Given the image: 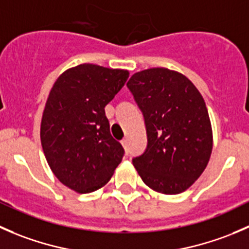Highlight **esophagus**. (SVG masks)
Masks as SVG:
<instances>
[{
    "mask_svg": "<svg viewBox=\"0 0 249 249\" xmlns=\"http://www.w3.org/2000/svg\"><path fill=\"white\" fill-rule=\"evenodd\" d=\"M122 144H123V147L126 148V147H127V139L123 140V141H122Z\"/></svg>",
    "mask_w": 249,
    "mask_h": 249,
    "instance_id": "34e87169",
    "label": "esophagus"
}]
</instances>
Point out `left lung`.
<instances>
[{
    "instance_id": "8db88e82",
    "label": "left lung",
    "mask_w": 249,
    "mask_h": 249,
    "mask_svg": "<svg viewBox=\"0 0 249 249\" xmlns=\"http://www.w3.org/2000/svg\"><path fill=\"white\" fill-rule=\"evenodd\" d=\"M144 117L148 144L132 159L143 182L158 193L175 195L201 176L213 147L205 100L182 73L164 67L135 73L127 82Z\"/></svg>"
}]
</instances>
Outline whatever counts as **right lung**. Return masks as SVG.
Masks as SVG:
<instances>
[{"label": "right lung", "mask_w": 249, "mask_h": 249, "mask_svg": "<svg viewBox=\"0 0 249 249\" xmlns=\"http://www.w3.org/2000/svg\"><path fill=\"white\" fill-rule=\"evenodd\" d=\"M129 78L126 70L82 64L66 70L48 96L41 143L53 173L70 189L92 193L110 179L124 155L105 107Z\"/></svg>", "instance_id": "right-lung-1"}]
</instances>
